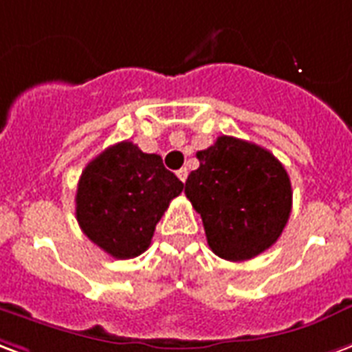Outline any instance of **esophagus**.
Masks as SVG:
<instances>
[{"label":"esophagus","mask_w":352,"mask_h":352,"mask_svg":"<svg viewBox=\"0 0 352 352\" xmlns=\"http://www.w3.org/2000/svg\"><path fill=\"white\" fill-rule=\"evenodd\" d=\"M177 177L183 181V183H186V179H188V169L186 168H181L179 171H177Z\"/></svg>","instance_id":"1"}]
</instances>
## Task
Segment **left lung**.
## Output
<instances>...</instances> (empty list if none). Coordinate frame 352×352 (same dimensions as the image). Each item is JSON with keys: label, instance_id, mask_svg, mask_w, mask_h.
<instances>
[{"label": "left lung", "instance_id": "obj_1", "mask_svg": "<svg viewBox=\"0 0 352 352\" xmlns=\"http://www.w3.org/2000/svg\"><path fill=\"white\" fill-rule=\"evenodd\" d=\"M199 168L184 194L201 214L210 250L228 261H246L274 244L291 214L293 190L282 162L270 151L220 136L197 151Z\"/></svg>", "mask_w": 352, "mask_h": 352}]
</instances>
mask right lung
Instances as JSON below:
<instances>
[{"label": "right lung", "instance_id": "1", "mask_svg": "<svg viewBox=\"0 0 352 352\" xmlns=\"http://www.w3.org/2000/svg\"><path fill=\"white\" fill-rule=\"evenodd\" d=\"M184 184L132 142L111 145L82 171L76 220L98 248L130 259L149 248L158 220Z\"/></svg>", "mask_w": 352, "mask_h": 352}]
</instances>
